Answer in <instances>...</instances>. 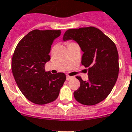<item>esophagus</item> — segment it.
I'll list each match as a JSON object with an SVG mask.
<instances>
[{"instance_id":"34e87169","label":"esophagus","mask_w":132,"mask_h":132,"mask_svg":"<svg viewBox=\"0 0 132 132\" xmlns=\"http://www.w3.org/2000/svg\"><path fill=\"white\" fill-rule=\"evenodd\" d=\"M72 78H73V77H71V76H67V80H71Z\"/></svg>"}]
</instances>
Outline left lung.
<instances>
[{"mask_svg": "<svg viewBox=\"0 0 132 132\" xmlns=\"http://www.w3.org/2000/svg\"><path fill=\"white\" fill-rule=\"evenodd\" d=\"M63 40L77 42L83 52L81 63L88 68L87 81L76 77L80 81V87L73 92L76 100L85 105H96L105 100L112 92L119 71L115 43L94 27L68 29Z\"/></svg>", "mask_w": 132, "mask_h": 132, "instance_id": "left-lung-1", "label": "left lung"}]
</instances>
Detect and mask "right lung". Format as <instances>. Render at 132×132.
<instances>
[{
  "label": "right lung",
  "mask_w": 132,
  "mask_h": 132,
  "mask_svg": "<svg viewBox=\"0 0 132 132\" xmlns=\"http://www.w3.org/2000/svg\"><path fill=\"white\" fill-rule=\"evenodd\" d=\"M60 35L61 30L35 29L24 36L14 50L12 70L16 84L26 98L37 105L54 101L66 80L64 73L45 71L51 45Z\"/></svg>",
  "instance_id": "right-lung-1"
}]
</instances>
